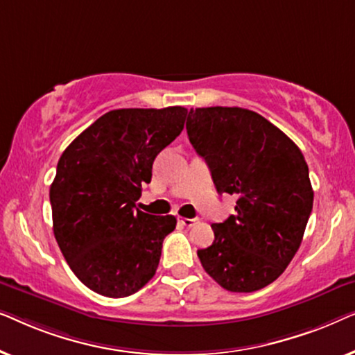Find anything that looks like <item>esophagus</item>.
Listing matches in <instances>:
<instances>
[{
  "label": "esophagus",
  "mask_w": 355,
  "mask_h": 355,
  "mask_svg": "<svg viewBox=\"0 0 355 355\" xmlns=\"http://www.w3.org/2000/svg\"><path fill=\"white\" fill-rule=\"evenodd\" d=\"M198 220L197 218H181V220H179V223H181V225H184V226H187V227H191V226H193L196 225Z\"/></svg>",
  "instance_id": "esophagus-1"
}]
</instances>
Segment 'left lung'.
<instances>
[{"label": "left lung", "instance_id": "left-lung-1", "mask_svg": "<svg viewBox=\"0 0 355 355\" xmlns=\"http://www.w3.org/2000/svg\"><path fill=\"white\" fill-rule=\"evenodd\" d=\"M186 129L218 193L237 196L236 215L213 223L215 241L197 250L203 270L231 293L265 288L294 259L312 213L304 155L268 119L237 106L191 110Z\"/></svg>", "mask_w": 355, "mask_h": 355}]
</instances>
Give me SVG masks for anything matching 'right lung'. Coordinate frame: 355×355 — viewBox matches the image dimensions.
I'll return each mask as SVG.
<instances>
[{
    "instance_id": "obj_1",
    "label": "right lung",
    "mask_w": 355,
    "mask_h": 355,
    "mask_svg": "<svg viewBox=\"0 0 355 355\" xmlns=\"http://www.w3.org/2000/svg\"><path fill=\"white\" fill-rule=\"evenodd\" d=\"M182 106L113 110L72 140L50 187L53 232L87 288L125 297L157 273L173 215L135 208L157 155L184 129Z\"/></svg>"
}]
</instances>
